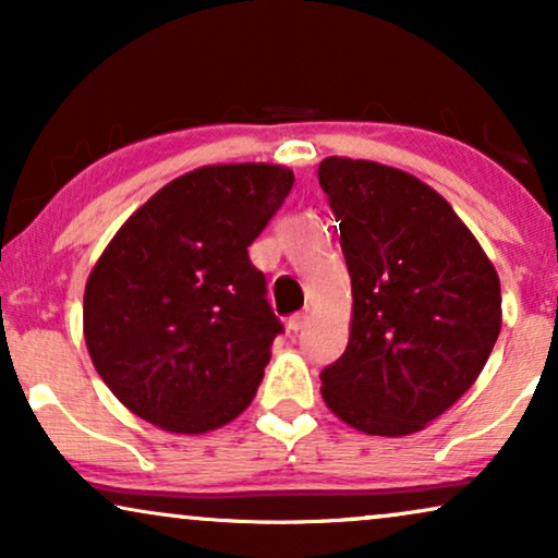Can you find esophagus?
<instances>
[{"mask_svg":"<svg viewBox=\"0 0 558 558\" xmlns=\"http://www.w3.org/2000/svg\"><path fill=\"white\" fill-rule=\"evenodd\" d=\"M304 323H307V315H304V312H296V315H292L287 319V330L289 332H300L302 327H304Z\"/></svg>","mask_w":558,"mask_h":558,"instance_id":"obj_1","label":"esophagus"}]
</instances>
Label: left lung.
Listing matches in <instances>:
<instances>
[{"label": "left lung", "mask_w": 558, "mask_h": 558, "mask_svg": "<svg viewBox=\"0 0 558 558\" xmlns=\"http://www.w3.org/2000/svg\"><path fill=\"white\" fill-rule=\"evenodd\" d=\"M319 185L353 289L345 353L323 399L357 432L424 429L475 384L500 335V281L445 197L414 174L327 157Z\"/></svg>", "instance_id": "8db88e82"}]
</instances>
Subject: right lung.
Instances as JSON below:
<instances>
[{
  "label": "right lung",
  "mask_w": 558,
  "mask_h": 558,
  "mask_svg": "<svg viewBox=\"0 0 558 558\" xmlns=\"http://www.w3.org/2000/svg\"><path fill=\"white\" fill-rule=\"evenodd\" d=\"M292 185L279 165L201 167L106 246L83 294V332L98 376L136 416L201 434L254 399L284 327L248 246Z\"/></svg>",
  "instance_id": "right-lung-1"
}]
</instances>
